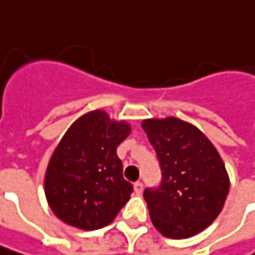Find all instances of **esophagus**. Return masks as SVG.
<instances>
[{
  "label": "esophagus",
  "mask_w": 255,
  "mask_h": 255,
  "mask_svg": "<svg viewBox=\"0 0 255 255\" xmlns=\"http://www.w3.org/2000/svg\"><path fill=\"white\" fill-rule=\"evenodd\" d=\"M134 190H135L136 195H141L142 190H144V185H142L141 182H135V183H134Z\"/></svg>",
  "instance_id": "obj_1"
}]
</instances>
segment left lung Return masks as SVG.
Listing matches in <instances>:
<instances>
[{"label":"left lung","instance_id":"8db88e82","mask_svg":"<svg viewBox=\"0 0 255 255\" xmlns=\"http://www.w3.org/2000/svg\"><path fill=\"white\" fill-rule=\"evenodd\" d=\"M154 146L162 180L144 199L152 224L169 239H188L219 216L230 180L220 155L198 127L175 117L142 121Z\"/></svg>","mask_w":255,"mask_h":255}]
</instances>
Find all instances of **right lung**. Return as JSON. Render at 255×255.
<instances>
[{"label":"right lung","mask_w":255,"mask_h":255,"mask_svg":"<svg viewBox=\"0 0 255 255\" xmlns=\"http://www.w3.org/2000/svg\"><path fill=\"white\" fill-rule=\"evenodd\" d=\"M131 132L127 121L110 120L103 110L70 126L49 161L45 195L63 223L82 230L110 224L132 193L123 178L119 146Z\"/></svg>","instance_id":"add662e5"}]
</instances>
